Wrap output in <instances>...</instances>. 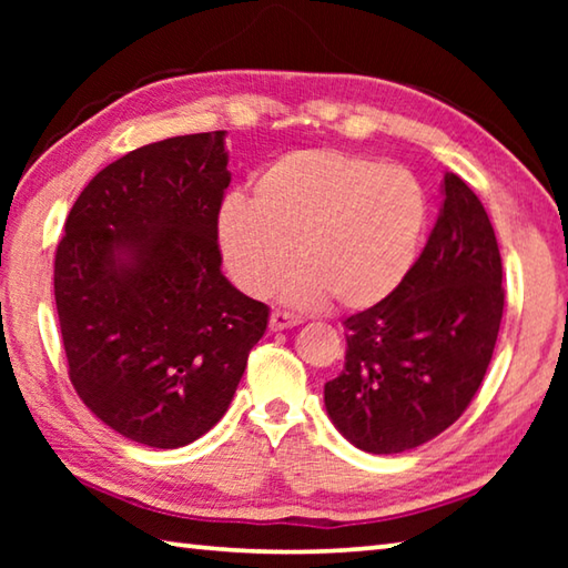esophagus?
I'll list each match as a JSON object with an SVG mask.
<instances>
[{"mask_svg": "<svg viewBox=\"0 0 568 568\" xmlns=\"http://www.w3.org/2000/svg\"><path fill=\"white\" fill-rule=\"evenodd\" d=\"M297 323H301V318H297V315H293V313L275 311L271 315V331H287V328H293V325H297Z\"/></svg>", "mask_w": 568, "mask_h": 568, "instance_id": "34e87169", "label": "esophagus"}]
</instances>
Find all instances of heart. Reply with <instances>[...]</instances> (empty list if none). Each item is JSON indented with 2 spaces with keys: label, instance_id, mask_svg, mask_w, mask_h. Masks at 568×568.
Wrapping results in <instances>:
<instances>
[{
  "label": "heart",
  "instance_id": "obj_1",
  "mask_svg": "<svg viewBox=\"0 0 568 568\" xmlns=\"http://www.w3.org/2000/svg\"><path fill=\"white\" fill-rule=\"evenodd\" d=\"M253 195L230 192L217 210L225 271L250 295L285 283L295 305L331 301L365 311L406 281L428 225V192L406 168L338 150L273 160Z\"/></svg>",
  "mask_w": 568,
  "mask_h": 568
}]
</instances>
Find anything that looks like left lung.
Returning a JSON list of instances; mask_svg holds the SVG:
<instances>
[{"mask_svg": "<svg viewBox=\"0 0 568 568\" xmlns=\"http://www.w3.org/2000/svg\"><path fill=\"white\" fill-rule=\"evenodd\" d=\"M434 233L400 287L345 318V365L325 410L355 448L403 454L456 423L476 396L504 315L501 253L484 205L446 172Z\"/></svg>", "mask_w": 568, "mask_h": 568, "instance_id": "left-lung-1", "label": "left lung"}]
</instances>
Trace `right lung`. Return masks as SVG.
Listing matches in <instances>:
<instances>
[{
  "label": "right lung",
  "instance_id": "right-lung-1",
  "mask_svg": "<svg viewBox=\"0 0 568 568\" xmlns=\"http://www.w3.org/2000/svg\"><path fill=\"white\" fill-rule=\"evenodd\" d=\"M225 130L152 142L90 180L54 255L70 381L104 426L180 448L225 416L267 305L220 271Z\"/></svg>",
  "mask_w": 568,
  "mask_h": 568
}]
</instances>
